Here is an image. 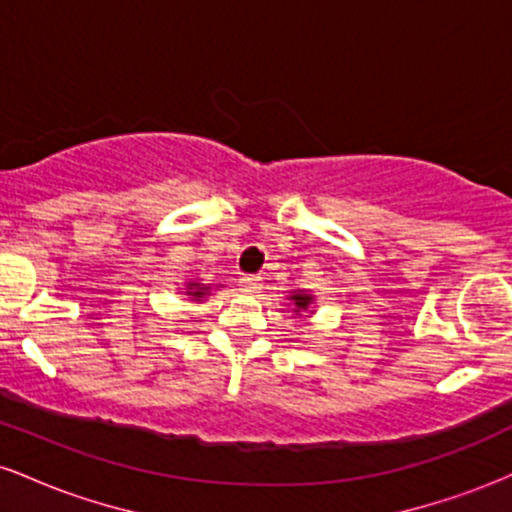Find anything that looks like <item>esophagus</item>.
I'll return each instance as SVG.
<instances>
[{
	"mask_svg": "<svg viewBox=\"0 0 512 512\" xmlns=\"http://www.w3.org/2000/svg\"><path fill=\"white\" fill-rule=\"evenodd\" d=\"M238 284L243 293H257V289H260V276H240Z\"/></svg>",
	"mask_w": 512,
	"mask_h": 512,
	"instance_id": "esophagus-1",
	"label": "esophagus"
}]
</instances>
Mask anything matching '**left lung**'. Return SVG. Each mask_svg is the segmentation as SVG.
I'll use <instances>...</instances> for the list:
<instances>
[{
  "mask_svg": "<svg viewBox=\"0 0 512 512\" xmlns=\"http://www.w3.org/2000/svg\"><path fill=\"white\" fill-rule=\"evenodd\" d=\"M289 301H291V308L296 317H301L303 313H315L313 305H315V296L308 291H291L289 293Z\"/></svg>",
  "mask_w": 512,
  "mask_h": 512,
  "instance_id": "1",
  "label": "left lung"
}]
</instances>
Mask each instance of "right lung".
<instances>
[{
  "label": "right lung",
  "instance_id": "add662e5",
  "mask_svg": "<svg viewBox=\"0 0 512 512\" xmlns=\"http://www.w3.org/2000/svg\"><path fill=\"white\" fill-rule=\"evenodd\" d=\"M185 296H190L192 301H204V298L211 296V284H199V281H187L185 284Z\"/></svg>",
  "mask_w": 512,
  "mask_h": 512
}]
</instances>
